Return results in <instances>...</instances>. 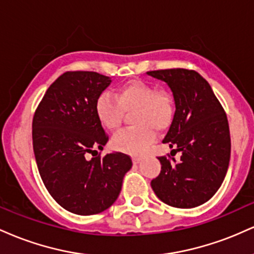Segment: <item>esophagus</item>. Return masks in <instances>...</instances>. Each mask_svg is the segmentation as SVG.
<instances>
[{
	"label": "esophagus",
	"mask_w": 254,
	"mask_h": 254,
	"mask_svg": "<svg viewBox=\"0 0 254 254\" xmlns=\"http://www.w3.org/2000/svg\"><path fill=\"white\" fill-rule=\"evenodd\" d=\"M141 160H142V157L139 156V155H133V156H132L133 164H138V162L141 161Z\"/></svg>",
	"instance_id": "obj_1"
}]
</instances>
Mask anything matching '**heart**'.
<instances>
[{
    "label": "heart",
    "mask_w": 254,
    "mask_h": 254,
    "mask_svg": "<svg viewBox=\"0 0 254 254\" xmlns=\"http://www.w3.org/2000/svg\"><path fill=\"white\" fill-rule=\"evenodd\" d=\"M95 115L106 130L117 131L125 112L136 111L132 129L121 131L112 138L115 149L139 154L148 148L156 131L170 127L174 116V99L171 93L159 90L155 84L141 80L130 81L117 89L116 94L101 93L95 100Z\"/></svg>",
    "instance_id": "heart-1"
}]
</instances>
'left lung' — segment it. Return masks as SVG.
<instances>
[{"mask_svg":"<svg viewBox=\"0 0 254 254\" xmlns=\"http://www.w3.org/2000/svg\"><path fill=\"white\" fill-rule=\"evenodd\" d=\"M147 74L165 81L173 93L176 112L162 142L182 151L179 161L159 156L161 172L151 180V189L168 205L194 208L208 202L226 177L230 157L227 115L197 71L176 68Z\"/></svg>","mask_w":254,"mask_h":254,"instance_id":"left-lung-1","label":"left lung"}]
</instances>
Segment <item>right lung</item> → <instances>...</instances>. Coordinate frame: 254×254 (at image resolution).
Masks as SVG:
<instances>
[{
	"mask_svg": "<svg viewBox=\"0 0 254 254\" xmlns=\"http://www.w3.org/2000/svg\"><path fill=\"white\" fill-rule=\"evenodd\" d=\"M111 78L95 71H66L49 87L32 122V139L46 190L65 210L94 215L118 198L132 166L124 153L87 160L109 141L95 115V100Z\"/></svg>",
	"mask_w": 254,
	"mask_h": 254,
	"instance_id": "obj_1",
	"label": "right lung"
}]
</instances>
